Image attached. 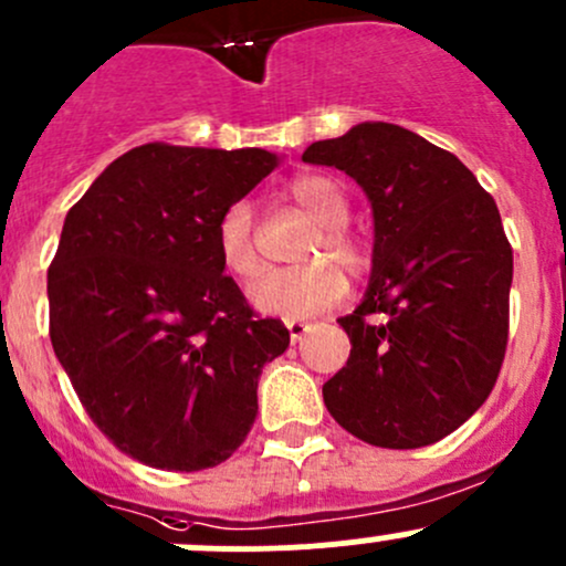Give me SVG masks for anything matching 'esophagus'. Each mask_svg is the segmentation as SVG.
Listing matches in <instances>:
<instances>
[{"label": "esophagus", "mask_w": 566, "mask_h": 566, "mask_svg": "<svg viewBox=\"0 0 566 566\" xmlns=\"http://www.w3.org/2000/svg\"><path fill=\"white\" fill-rule=\"evenodd\" d=\"M285 327H289V335H291V344H296V340H302V335L311 329V324L307 322H296V318H291V322H285Z\"/></svg>", "instance_id": "obj_1"}]
</instances>
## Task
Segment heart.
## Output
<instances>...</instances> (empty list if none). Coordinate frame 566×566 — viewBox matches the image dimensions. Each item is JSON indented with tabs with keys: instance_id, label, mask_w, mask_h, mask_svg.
Returning <instances> with one entry per match:
<instances>
[{
	"instance_id": "b5f03b06",
	"label": "heart",
	"mask_w": 566,
	"mask_h": 566,
	"mask_svg": "<svg viewBox=\"0 0 566 566\" xmlns=\"http://www.w3.org/2000/svg\"><path fill=\"white\" fill-rule=\"evenodd\" d=\"M289 198L318 226L300 253V261H313V264L266 272L250 285L248 296L259 313L300 322L340 302V296L346 294V277L334 265L338 263L346 272H360L366 264V253H363V244L346 231L349 203H346L344 189L333 178H294ZM214 237L222 266L231 275L242 281L259 275L261 255L255 248V214L248 200H237L222 211ZM329 260L336 263L329 265Z\"/></svg>"
}]
</instances>
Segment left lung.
Segmentation results:
<instances>
[{"label": "left lung", "mask_w": 566, "mask_h": 566, "mask_svg": "<svg viewBox=\"0 0 566 566\" xmlns=\"http://www.w3.org/2000/svg\"><path fill=\"white\" fill-rule=\"evenodd\" d=\"M371 203V277L338 318L346 366L322 388L329 416L363 443L421 449L484 405L509 338L512 248L501 214L449 150L382 120L307 145Z\"/></svg>", "instance_id": "1"}]
</instances>
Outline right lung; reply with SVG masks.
Returning a JSON list of instances; mask_svg holds the SVG:
<instances>
[{"instance_id": "obj_1", "label": "right lung", "mask_w": 566, "mask_h": 566, "mask_svg": "<svg viewBox=\"0 0 566 566\" xmlns=\"http://www.w3.org/2000/svg\"><path fill=\"white\" fill-rule=\"evenodd\" d=\"M264 148L148 143L65 214L49 266V335L95 427L137 462L203 471L259 416L261 368L289 349L222 275L217 220L264 181Z\"/></svg>"}]
</instances>
